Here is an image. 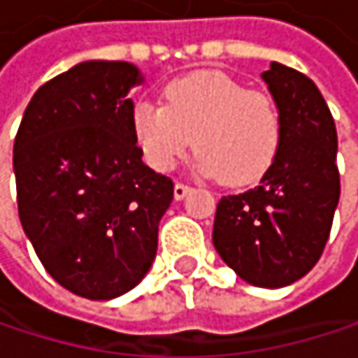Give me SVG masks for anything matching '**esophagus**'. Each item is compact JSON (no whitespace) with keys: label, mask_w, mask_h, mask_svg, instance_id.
Returning a JSON list of instances; mask_svg holds the SVG:
<instances>
[{"label":"esophagus","mask_w":358,"mask_h":358,"mask_svg":"<svg viewBox=\"0 0 358 358\" xmlns=\"http://www.w3.org/2000/svg\"><path fill=\"white\" fill-rule=\"evenodd\" d=\"M192 188L188 186V184H182V182H176V186H174V199L180 201V199H184L188 192H190Z\"/></svg>","instance_id":"obj_1"}]
</instances>
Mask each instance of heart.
I'll return each mask as SVG.
<instances>
[{"mask_svg": "<svg viewBox=\"0 0 358 358\" xmlns=\"http://www.w3.org/2000/svg\"><path fill=\"white\" fill-rule=\"evenodd\" d=\"M130 124L153 170H170L194 143V170L230 186L261 178L271 168L282 138L275 101L215 70L174 78L164 89V106L138 101Z\"/></svg>", "mask_w": 358, "mask_h": 358, "instance_id": "b5f03b06", "label": "heart"}]
</instances>
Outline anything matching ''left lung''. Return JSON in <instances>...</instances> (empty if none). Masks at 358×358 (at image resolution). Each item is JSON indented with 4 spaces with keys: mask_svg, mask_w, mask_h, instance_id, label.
Instances as JSON below:
<instances>
[{
    "mask_svg": "<svg viewBox=\"0 0 358 358\" xmlns=\"http://www.w3.org/2000/svg\"><path fill=\"white\" fill-rule=\"evenodd\" d=\"M261 78L280 109V149L259 186L222 196L213 247L245 282L282 288L315 267L329 238L340 199L338 134L309 76L271 62Z\"/></svg>",
    "mask_w": 358,
    "mask_h": 358,
    "instance_id": "8db88e82",
    "label": "left lung"
}]
</instances>
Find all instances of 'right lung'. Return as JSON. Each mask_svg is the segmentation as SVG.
<instances>
[{
  "label": "right lung",
  "instance_id": "1",
  "mask_svg": "<svg viewBox=\"0 0 358 358\" xmlns=\"http://www.w3.org/2000/svg\"><path fill=\"white\" fill-rule=\"evenodd\" d=\"M128 62L91 59L38 87L14 141L18 215L47 273L109 301L132 290L157 252L174 182L143 164Z\"/></svg>",
  "mask_w": 358,
  "mask_h": 358
}]
</instances>
